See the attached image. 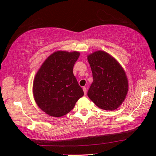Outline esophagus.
Returning a JSON list of instances; mask_svg holds the SVG:
<instances>
[{"label": "esophagus", "mask_w": 156, "mask_h": 156, "mask_svg": "<svg viewBox=\"0 0 156 156\" xmlns=\"http://www.w3.org/2000/svg\"><path fill=\"white\" fill-rule=\"evenodd\" d=\"M83 91H84V95H86L87 94V88L86 87H83Z\"/></svg>", "instance_id": "obj_1"}]
</instances>
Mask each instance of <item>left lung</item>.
<instances>
[{"instance_id":"8db88e82","label":"left lung","mask_w":156,"mask_h":156,"mask_svg":"<svg viewBox=\"0 0 156 156\" xmlns=\"http://www.w3.org/2000/svg\"><path fill=\"white\" fill-rule=\"evenodd\" d=\"M87 59L94 79L87 96L100 109L115 110L128 91L125 71L115 58L103 51L93 53Z\"/></svg>"}]
</instances>
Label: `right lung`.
Returning a JSON list of instances; mask_svg holds the SVG:
<instances>
[{
  "label": "right lung",
  "mask_w": 156,
  "mask_h": 156,
  "mask_svg": "<svg viewBox=\"0 0 156 156\" xmlns=\"http://www.w3.org/2000/svg\"><path fill=\"white\" fill-rule=\"evenodd\" d=\"M79 56L77 51L55 52L36 73L33 84L34 98L47 114L54 117L66 115L84 95L73 73Z\"/></svg>",
  "instance_id": "1"
}]
</instances>
